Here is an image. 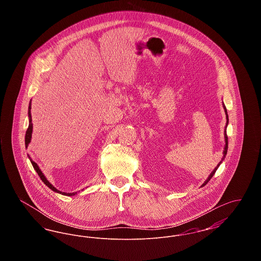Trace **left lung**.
Segmentation results:
<instances>
[{
  "mask_svg": "<svg viewBox=\"0 0 261 261\" xmlns=\"http://www.w3.org/2000/svg\"><path fill=\"white\" fill-rule=\"evenodd\" d=\"M223 109L224 111H225V114H226V120H227V122H226V126H225V129H224V138H225V146H224V150H223V158H222V160L220 161V162L217 164V166L213 169V171L210 174V176H208V178L204 181V183L200 186L201 187L205 186L207 183H208V181L211 180V178H212V176L214 175V173L216 172V170H217V168L219 167V165L222 163V162L224 161V159H225V156H226V154H227V150H228V137H227V134H226V129H227V126H228V123H229V117H228V113H227V110H226V107H225V105L223 103Z\"/></svg>",
  "mask_w": 261,
  "mask_h": 261,
  "instance_id": "obj_1",
  "label": "left lung"
}]
</instances>
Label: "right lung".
<instances>
[{
	"label": "right lung",
	"instance_id": "1",
	"mask_svg": "<svg viewBox=\"0 0 261 261\" xmlns=\"http://www.w3.org/2000/svg\"><path fill=\"white\" fill-rule=\"evenodd\" d=\"M28 119H29V125H28L27 131H26V134H25V148H27L28 145H29V143L31 142L32 131H33V124H32V118H31V100H30L29 107H28ZM27 155H28V154H27ZM28 158H29L30 162L32 163L34 169L36 170V172H37L38 175H39V177L41 178V180L44 182V184H46V186L49 187L51 191H54V192H56V193H59V194H62L63 196H68V197L75 196V195L77 194V192H74V193H64V192H62V191H59L57 188H55V187L53 186L50 182L48 181V179L45 177V175L41 171V169L39 168L37 163L35 162H33L29 155H28ZM82 191H83V190H82Z\"/></svg>",
	"mask_w": 261,
	"mask_h": 261
}]
</instances>
